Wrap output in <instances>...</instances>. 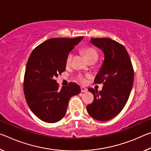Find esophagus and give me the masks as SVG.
Wrapping results in <instances>:
<instances>
[{"mask_svg":"<svg viewBox=\"0 0 151 151\" xmlns=\"http://www.w3.org/2000/svg\"><path fill=\"white\" fill-rule=\"evenodd\" d=\"M81 92H83V93L87 91V88L84 87H81Z\"/></svg>","mask_w":151,"mask_h":151,"instance_id":"esophagus-1","label":"esophagus"}]
</instances>
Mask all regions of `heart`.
Listing matches in <instances>:
<instances>
[{"label":"heart","instance_id":"heart-1","mask_svg":"<svg viewBox=\"0 0 151 151\" xmlns=\"http://www.w3.org/2000/svg\"><path fill=\"white\" fill-rule=\"evenodd\" d=\"M82 53L85 55V57L87 58L88 61H90L92 59H95V58L97 59L98 58V54H97V51L95 49L92 48V47H85V48H83L82 50ZM72 58H73V54L69 53L66 59V65H69V64H70ZM77 78L81 83H84L85 82V78L82 75H78Z\"/></svg>","mask_w":151,"mask_h":151}]
</instances>
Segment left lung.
I'll list each match as a JSON object with an SVG mask.
<instances>
[{
  "label": "left lung",
  "instance_id": "8db88e82",
  "mask_svg": "<svg viewBox=\"0 0 151 151\" xmlns=\"http://www.w3.org/2000/svg\"><path fill=\"white\" fill-rule=\"evenodd\" d=\"M91 43L103 52L104 63L94 82L104 83L102 90L88 91L94 101L87 107L88 114L98 121H107L116 116L125 106L134 81V70L127 50L109 38H91Z\"/></svg>",
  "mask_w": 151,
  "mask_h": 151
}]
</instances>
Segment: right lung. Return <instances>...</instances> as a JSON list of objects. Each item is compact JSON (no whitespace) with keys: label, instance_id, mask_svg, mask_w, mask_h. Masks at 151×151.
<instances>
[{"label":"right lung","instance_id":"add662e5","mask_svg":"<svg viewBox=\"0 0 151 151\" xmlns=\"http://www.w3.org/2000/svg\"><path fill=\"white\" fill-rule=\"evenodd\" d=\"M83 37L51 38L33 50L26 65L23 91L28 106L41 120L55 123L65 116L69 99L81 93L80 86L70 83L58 88L55 80L65 70L66 59Z\"/></svg>","mask_w":151,"mask_h":151}]
</instances>
